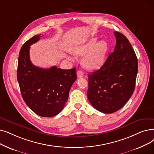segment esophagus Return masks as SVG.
<instances>
[{"mask_svg": "<svg viewBox=\"0 0 154 154\" xmlns=\"http://www.w3.org/2000/svg\"><path fill=\"white\" fill-rule=\"evenodd\" d=\"M77 75L78 78H81L84 77V72L82 70H78L77 72Z\"/></svg>", "mask_w": 154, "mask_h": 154, "instance_id": "1", "label": "esophagus"}]
</instances>
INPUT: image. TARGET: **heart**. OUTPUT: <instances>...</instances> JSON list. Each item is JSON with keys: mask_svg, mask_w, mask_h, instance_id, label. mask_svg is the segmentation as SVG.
Segmentation results:
<instances>
[{"mask_svg": "<svg viewBox=\"0 0 154 154\" xmlns=\"http://www.w3.org/2000/svg\"><path fill=\"white\" fill-rule=\"evenodd\" d=\"M97 39L92 38L89 39L85 44L76 46L72 49V51L78 55H83L86 53L82 59V63L88 69H96L101 66L104 60L108 45L104 41L96 43ZM69 59L72 58L69 57Z\"/></svg>", "mask_w": 154, "mask_h": 154, "instance_id": "b5f03b06", "label": "heart"}]
</instances>
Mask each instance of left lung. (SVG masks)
<instances>
[{"instance_id":"left-lung-1","label":"left lung","mask_w":154,"mask_h":154,"mask_svg":"<svg viewBox=\"0 0 154 154\" xmlns=\"http://www.w3.org/2000/svg\"><path fill=\"white\" fill-rule=\"evenodd\" d=\"M116 43L114 51L99 70L88 75V97L96 109L112 113L127 103L135 89L138 60L128 39L114 32Z\"/></svg>"}]
</instances>
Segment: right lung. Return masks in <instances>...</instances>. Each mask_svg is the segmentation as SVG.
I'll return each mask as SVG.
<instances>
[{
    "mask_svg": "<svg viewBox=\"0 0 154 154\" xmlns=\"http://www.w3.org/2000/svg\"><path fill=\"white\" fill-rule=\"evenodd\" d=\"M41 35L28 40L20 50L17 78L24 102L36 115L42 117L57 115L63 109L69 91L77 79L76 70L53 66L42 69L33 65L29 58L30 46Z\"/></svg>",
    "mask_w": 154,
    "mask_h": 154,
    "instance_id": "1",
    "label": "right lung"
}]
</instances>
